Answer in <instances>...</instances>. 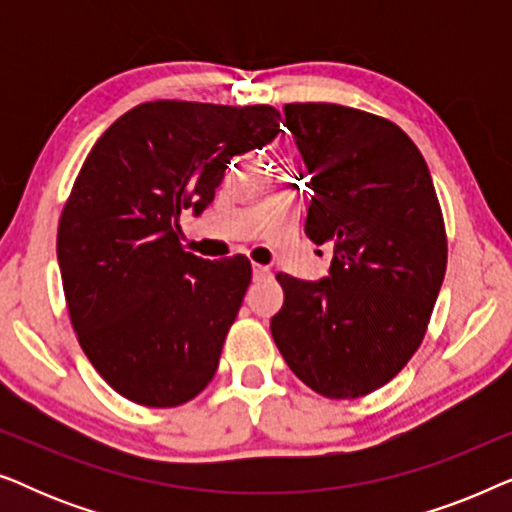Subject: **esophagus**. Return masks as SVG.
<instances>
[{"mask_svg":"<svg viewBox=\"0 0 512 512\" xmlns=\"http://www.w3.org/2000/svg\"><path fill=\"white\" fill-rule=\"evenodd\" d=\"M254 279L256 282H270L272 279V270L268 268V265H254Z\"/></svg>","mask_w":512,"mask_h":512,"instance_id":"34e87169","label":"esophagus"}]
</instances>
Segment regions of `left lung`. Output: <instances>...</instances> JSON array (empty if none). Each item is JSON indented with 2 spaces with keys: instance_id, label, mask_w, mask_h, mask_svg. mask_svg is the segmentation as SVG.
I'll list each match as a JSON object with an SVG mask.
<instances>
[{
  "instance_id": "obj_1",
  "label": "left lung",
  "mask_w": 512,
  "mask_h": 512,
  "mask_svg": "<svg viewBox=\"0 0 512 512\" xmlns=\"http://www.w3.org/2000/svg\"><path fill=\"white\" fill-rule=\"evenodd\" d=\"M312 174L305 235L331 244L321 282L279 272L270 321L289 368L326 398H359L401 373L422 345L447 265L429 167L387 118L328 102L284 107Z\"/></svg>"
}]
</instances>
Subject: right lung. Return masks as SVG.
Listing matches in <instances>:
<instances>
[{
  "instance_id": "obj_1",
  "label": "right lung",
  "mask_w": 512,
  "mask_h": 512,
  "mask_svg": "<svg viewBox=\"0 0 512 512\" xmlns=\"http://www.w3.org/2000/svg\"><path fill=\"white\" fill-rule=\"evenodd\" d=\"M270 104H137L90 149L58 223L67 312L104 382L146 408H177L219 368L251 282L244 256L205 261L179 219L212 205L230 160L279 132Z\"/></svg>"
}]
</instances>
